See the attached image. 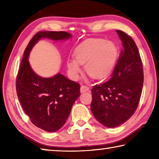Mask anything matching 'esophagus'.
<instances>
[{"mask_svg": "<svg viewBox=\"0 0 159 159\" xmlns=\"http://www.w3.org/2000/svg\"><path fill=\"white\" fill-rule=\"evenodd\" d=\"M88 90H89V88L87 85H81V87H80V92L81 93L86 92Z\"/></svg>", "mask_w": 159, "mask_h": 159, "instance_id": "1", "label": "esophagus"}]
</instances>
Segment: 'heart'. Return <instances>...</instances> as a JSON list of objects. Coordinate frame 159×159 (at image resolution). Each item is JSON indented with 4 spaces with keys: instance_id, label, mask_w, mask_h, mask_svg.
Masks as SVG:
<instances>
[{
    "instance_id": "1",
    "label": "heart",
    "mask_w": 159,
    "mask_h": 159,
    "mask_svg": "<svg viewBox=\"0 0 159 159\" xmlns=\"http://www.w3.org/2000/svg\"><path fill=\"white\" fill-rule=\"evenodd\" d=\"M118 50L114 42L101 39H90L82 42L75 48L74 58L67 60L69 73L76 79L81 71L80 64L90 77L104 79L111 73L116 63Z\"/></svg>"
}]
</instances>
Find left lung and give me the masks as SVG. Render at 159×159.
<instances>
[{"label": "left lung", "instance_id": "1", "mask_svg": "<svg viewBox=\"0 0 159 159\" xmlns=\"http://www.w3.org/2000/svg\"><path fill=\"white\" fill-rule=\"evenodd\" d=\"M116 33L122 42L117 63L108 81L92 88L91 111L102 125L116 128L135 112L144 82L142 61L135 43L120 30Z\"/></svg>", "mask_w": 159, "mask_h": 159}]
</instances>
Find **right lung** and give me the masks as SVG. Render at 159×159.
Wrapping results in <instances>:
<instances>
[{
  "label": "right lung",
  "mask_w": 159,
  "mask_h": 159,
  "mask_svg": "<svg viewBox=\"0 0 159 159\" xmlns=\"http://www.w3.org/2000/svg\"><path fill=\"white\" fill-rule=\"evenodd\" d=\"M71 36L65 31L36 33L26 48L16 79V90L24 111L34 125L47 132L57 131L65 124L80 94V86L61 74L48 79L38 76L29 65V55L41 38L60 41Z\"/></svg>",
  "instance_id": "add662e5"
}]
</instances>
